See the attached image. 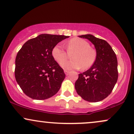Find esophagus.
<instances>
[{"label":"esophagus","mask_w":134,"mask_h":134,"mask_svg":"<svg viewBox=\"0 0 134 134\" xmlns=\"http://www.w3.org/2000/svg\"><path fill=\"white\" fill-rule=\"evenodd\" d=\"M64 72H65V74L66 76H68L69 74L70 73V71H69V70H64Z\"/></svg>","instance_id":"esophagus-1"}]
</instances>
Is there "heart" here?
<instances>
[{
  "instance_id": "1",
  "label": "heart",
  "mask_w": 134,
  "mask_h": 134,
  "mask_svg": "<svg viewBox=\"0 0 134 134\" xmlns=\"http://www.w3.org/2000/svg\"><path fill=\"white\" fill-rule=\"evenodd\" d=\"M67 52L72 53L70 55L72 60L65 62L68 58V53L61 44L55 45L52 49V54L55 60L60 64L61 67L65 70L72 69H87L92 67L96 58V52L87 41L80 38H72L67 43Z\"/></svg>"
}]
</instances>
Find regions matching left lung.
<instances>
[{"instance_id": "8db88e82", "label": "left lung", "mask_w": 134, "mask_h": 134, "mask_svg": "<svg viewBox=\"0 0 134 134\" xmlns=\"http://www.w3.org/2000/svg\"><path fill=\"white\" fill-rule=\"evenodd\" d=\"M79 37L89 40L96 50L95 62L87 71L79 74L75 82L77 93L84 100L98 102L110 94L118 79L117 58L107 41L92 35Z\"/></svg>"}]
</instances>
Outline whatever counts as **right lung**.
Here are the masks:
<instances>
[{"mask_svg": "<svg viewBox=\"0 0 134 134\" xmlns=\"http://www.w3.org/2000/svg\"><path fill=\"white\" fill-rule=\"evenodd\" d=\"M69 37L41 34L23 44L16 55L15 77L26 95L42 100L58 91L65 74L52 51L60 41Z\"/></svg>", "mask_w": 134, "mask_h": 134, "instance_id": "right-lung-1", "label": "right lung"}]
</instances>
